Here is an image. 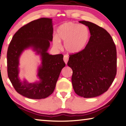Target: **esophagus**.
I'll list each match as a JSON object with an SVG mask.
<instances>
[{
    "instance_id": "1",
    "label": "esophagus",
    "mask_w": 126,
    "mask_h": 126,
    "mask_svg": "<svg viewBox=\"0 0 126 126\" xmlns=\"http://www.w3.org/2000/svg\"><path fill=\"white\" fill-rule=\"evenodd\" d=\"M68 59H69L68 56L66 55H64V57H63V60H64V62L65 64H67L68 61Z\"/></svg>"
}]
</instances>
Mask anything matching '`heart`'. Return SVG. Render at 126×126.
<instances>
[{
    "mask_svg": "<svg viewBox=\"0 0 126 126\" xmlns=\"http://www.w3.org/2000/svg\"><path fill=\"white\" fill-rule=\"evenodd\" d=\"M90 32L86 26L68 22L61 25L57 29V35L53 37V45L57 48L61 47V41L64 43V47L70 54L81 52L88 44Z\"/></svg>",
    "mask_w": 126,
    "mask_h": 126,
    "instance_id": "b5f03b06",
    "label": "heart"
}]
</instances>
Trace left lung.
Listing matches in <instances>:
<instances>
[{"instance_id":"left-lung-1","label":"left lung","mask_w":126,"mask_h":126,"mask_svg":"<svg viewBox=\"0 0 126 126\" xmlns=\"http://www.w3.org/2000/svg\"><path fill=\"white\" fill-rule=\"evenodd\" d=\"M79 23L89 27L90 37L81 52L69 55L67 64L73 71L72 83L75 93L85 98L106 92L117 74V50L109 33L89 21Z\"/></svg>"}]
</instances>
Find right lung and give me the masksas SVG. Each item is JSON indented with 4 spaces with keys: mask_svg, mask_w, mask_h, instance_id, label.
Returning a JSON list of instances; mask_svg holds the SVG:
<instances>
[{
    "mask_svg": "<svg viewBox=\"0 0 126 126\" xmlns=\"http://www.w3.org/2000/svg\"><path fill=\"white\" fill-rule=\"evenodd\" d=\"M52 19L41 18L23 26L13 35L7 51L8 76L14 88L23 96L32 99H45L53 93L60 73L65 64L62 54L47 52L53 40ZM32 47L41 56L38 69L40 81L22 82L18 77L19 58L24 49Z\"/></svg>",
    "mask_w": 126,
    "mask_h": 126,
    "instance_id": "right-lung-1",
    "label": "right lung"
}]
</instances>
